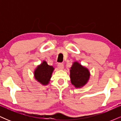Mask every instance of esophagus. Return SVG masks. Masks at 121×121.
Returning a JSON list of instances; mask_svg holds the SVG:
<instances>
[{"label": "esophagus", "mask_w": 121, "mask_h": 121, "mask_svg": "<svg viewBox=\"0 0 121 121\" xmlns=\"http://www.w3.org/2000/svg\"><path fill=\"white\" fill-rule=\"evenodd\" d=\"M58 68L59 69H63L64 68V64L62 63H59L57 65Z\"/></svg>", "instance_id": "1"}]
</instances>
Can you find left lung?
<instances>
[{
  "label": "left lung",
  "instance_id": "obj_1",
  "mask_svg": "<svg viewBox=\"0 0 121 121\" xmlns=\"http://www.w3.org/2000/svg\"><path fill=\"white\" fill-rule=\"evenodd\" d=\"M70 81L76 87H81L86 84L90 77L88 69L80 65L78 62L73 63L70 70Z\"/></svg>",
  "mask_w": 121,
  "mask_h": 121
}]
</instances>
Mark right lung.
<instances>
[{
    "instance_id": "right-lung-1",
    "label": "right lung",
    "mask_w": 121,
    "mask_h": 121,
    "mask_svg": "<svg viewBox=\"0 0 121 121\" xmlns=\"http://www.w3.org/2000/svg\"><path fill=\"white\" fill-rule=\"evenodd\" d=\"M53 69V66L48 65L47 62L44 61L41 65L37 66L35 71V78L41 84L43 85L48 84L50 78H51Z\"/></svg>"
}]
</instances>
